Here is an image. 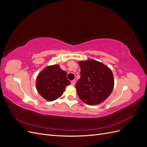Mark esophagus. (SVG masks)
<instances>
[{
	"label": "esophagus",
	"instance_id": "1",
	"mask_svg": "<svg viewBox=\"0 0 147 147\" xmlns=\"http://www.w3.org/2000/svg\"><path fill=\"white\" fill-rule=\"evenodd\" d=\"M75 80H72L71 81V84H72V85H73V86H74L75 85Z\"/></svg>",
	"mask_w": 147,
	"mask_h": 147
}]
</instances>
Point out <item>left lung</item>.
<instances>
[{"label": "left lung", "mask_w": 147, "mask_h": 147, "mask_svg": "<svg viewBox=\"0 0 147 147\" xmlns=\"http://www.w3.org/2000/svg\"><path fill=\"white\" fill-rule=\"evenodd\" d=\"M79 65L81 78L76 83L79 98L88 105L101 103L110 96L113 89L112 71L95 60L79 62Z\"/></svg>", "instance_id": "8db88e82"}]
</instances>
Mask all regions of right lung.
I'll return each mask as SVG.
<instances>
[{
	"mask_svg": "<svg viewBox=\"0 0 147 147\" xmlns=\"http://www.w3.org/2000/svg\"><path fill=\"white\" fill-rule=\"evenodd\" d=\"M70 84L67 78V72L59 65H55L47 67L38 74L36 87L43 98L53 101L61 96L65 86Z\"/></svg>",
	"mask_w": 147,
	"mask_h": 147,
	"instance_id": "right-lung-1",
	"label": "right lung"
}]
</instances>
